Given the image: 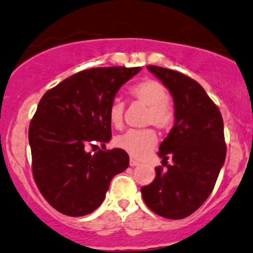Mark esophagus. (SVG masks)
I'll return each instance as SVG.
<instances>
[{
  "instance_id": "1",
  "label": "esophagus",
  "mask_w": 253,
  "mask_h": 253,
  "mask_svg": "<svg viewBox=\"0 0 253 253\" xmlns=\"http://www.w3.org/2000/svg\"><path fill=\"white\" fill-rule=\"evenodd\" d=\"M129 165L130 166H137L138 165V161L137 160H135V159H132V158H130V160H129Z\"/></svg>"
}]
</instances>
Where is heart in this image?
<instances>
[{"label":"heart","instance_id":"b5f03b06","mask_svg":"<svg viewBox=\"0 0 253 253\" xmlns=\"http://www.w3.org/2000/svg\"><path fill=\"white\" fill-rule=\"evenodd\" d=\"M129 94L132 100L148 106V111L144 116L146 126H154L159 130H169L174 124V107L167 100L169 92L160 81L144 79L129 89ZM124 109V103L119 99H113L110 104L107 117L110 124L116 129H121L123 126ZM157 143L158 136L153 129L129 130L115 138L116 147L136 159L147 157Z\"/></svg>","mask_w":253,"mask_h":253}]
</instances>
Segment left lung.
Here are the masks:
<instances>
[{
  "label": "left lung",
  "mask_w": 253,
  "mask_h": 253,
  "mask_svg": "<svg viewBox=\"0 0 253 253\" xmlns=\"http://www.w3.org/2000/svg\"><path fill=\"white\" fill-rule=\"evenodd\" d=\"M147 68L171 92L175 122L158 152L168 169L155 167V179L142 186V197L155 214L179 220L206 202L225 163L222 116L194 79L158 65ZM169 158L173 164L167 165Z\"/></svg>",
  "instance_id": "8db88e82"
}]
</instances>
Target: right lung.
<instances>
[{"label": "right lung", "instance_id": "right-lung-1", "mask_svg": "<svg viewBox=\"0 0 253 253\" xmlns=\"http://www.w3.org/2000/svg\"><path fill=\"white\" fill-rule=\"evenodd\" d=\"M140 67L90 68L69 76L42 95L28 129L32 173L51 207L84 216L103 203L111 179L129 166L121 148L103 151L111 138L107 111L123 84ZM89 146L96 149L88 152Z\"/></svg>", "mask_w": 253, "mask_h": 253}]
</instances>
